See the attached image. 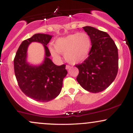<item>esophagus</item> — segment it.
Wrapping results in <instances>:
<instances>
[{
  "instance_id": "esophagus-1",
  "label": "esophagus",
  "mask_w": 133,
  "mask_h": 133,
  "mask_svg": "<svg viewBox=\"0 0 133 133\" xmlns=\"http://www.w3.org/2000/svg\"><path fill=\"white\" fill-rule=\"evenodd\" d=\"M70 68H71V66H70L69 65H66V66H65V68H66V69H69Z\"/></svg>"
}]
</instances>
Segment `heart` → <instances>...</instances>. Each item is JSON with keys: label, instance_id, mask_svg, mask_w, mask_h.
I'll return each instance as SVG.
<instances>
[{"label": "heart", "instance_id": "1", "mask_svg": "<svg viewBox=\"0 0 133 133\" xmlns=\"http://www.w3.org/2000/svg\"><path fill=\"white\" fill-rule=\"evenodd\" d=\"M91 47V40L88 34L75 33L57 39L54 42L56 50L51 47L50 51L54 57H58L57 52L64 54L67 61L71 64H77L88 57Z\"/></svg>", "mask_w": 133, "mask_h": 133}]
</instances>
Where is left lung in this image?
<instances>
[{
	"label": "left lung",
	"mask_w": 133,
	"mask_h": 133,
	"mask_svg": "<svg viewBox=\"0 0 133 133\" xmlns=\"http://www.w3.org/2000/svg\"><path fill=\"white\" fill-rule=\"evenodd\" d=\"M91 40L89 56L79 64L77 76L79 84L91 92H101L111 84L118 71V52L108 34L94 27H82Z\"/></svg>",
	"instance_id": "obj_1"
}]
</instances>
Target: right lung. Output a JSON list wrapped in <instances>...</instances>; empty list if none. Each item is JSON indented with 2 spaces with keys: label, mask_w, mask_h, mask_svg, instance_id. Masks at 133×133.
<instances>
[{
  "label": "right lung",
  "mask_w": 133,
  "mask_h": 133,
  "mask_svg": "<svg viewBox=\"0 0 133 133\" xmlns=\"http://www.w3.org/2000/svg\"><path fill=\"white\" fill-rule=\"evenodd\" d=\"M52 36L36 34L24 41L14 59V72L20 89L30 98L39 102H48L60 94L63 79L68 74L65 65H56L49 57L51 56L47 44ZM32 42L43 44L45 48L44 61L39 66H32L26 62L27 47Z\"/></svg>",
  "instance_id": "right-lung-1"
}]
</instances>
